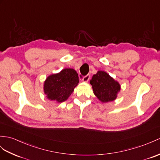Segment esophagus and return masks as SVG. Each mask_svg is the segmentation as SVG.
<instances>
[{"label": "esophagus", "mask_w": 160, "mask_h": 160, "mask_svg": "<svg viewBox=\"0 0 160 160\" xmlns=\"http://www.w3.org/2000/svg\"><path fill=\"white\" fill-rule=\"evenodd\" d=\"M89 79H90V75H87L86 76H85V77H83L82 81H83V82H88V81L89 80Z\"/></svg>", "instance_id": "obj_1"}]
</instances>
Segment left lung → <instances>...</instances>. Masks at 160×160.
<instances>
[{
  "label": "left lung",
  "mask_w": 160,
  "mask_h": 160,
  "mask_svg": "<svg viewBox=\"0 0 160 160\" xmlns=\"http://www.w3.org/2000/svg\"><path fill=\"white\" fill-rule=\"evenodd\" d=\"M93 92L102 102H108L117 98L120 91L119 83L104 71H98L90 80Z\"/></svg>",
  "instance_id": "left-lung-1"
}]
</instances>
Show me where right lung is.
<instances>
[{
  "instance_id": "right-lung-1",
  "label": "right lung",
  "mask_w": 160,
  "mask_h": 160,
  "mask_svg": "<svg viewBox=\"0 0 160 160\" xmlns=\"http://www.w3.org/2000/svg\"><path fill=\"white\" fill-rule=\"evenodd\" d=\"M78 83L79 77L75 70L65 68L47 78L44 82V93L49 100L62 102L68 98Z\"/></svg>"
}]
</instances>
